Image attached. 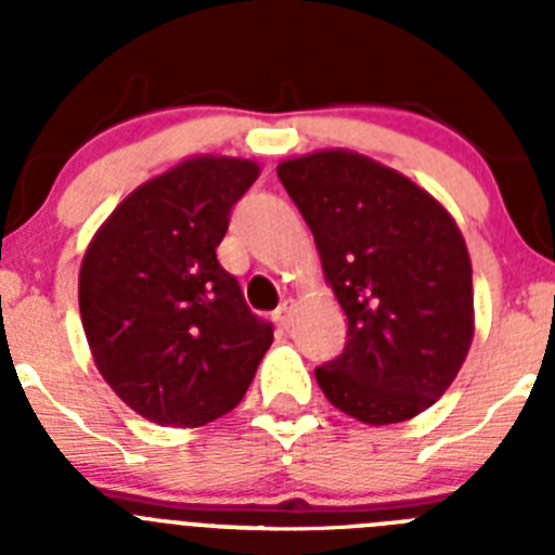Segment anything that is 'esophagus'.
Returning a JSON list of instances; mask_svg holds the SVG:
<instances>
[{
    "label": "esophagus",
    "mask_w": 555,
    "mask_h": 555,
    "mask_svg": "<svg viewBox=\"0 0 555 555\" xmlns=\"http://www.w3.org/2000/svg\"><path fill=\"white\" fill-rule=\"evenodd\" d=\"M274 320L281 322L283 327H288L294 322V300H283L281 308L274 311Z\"/></svg>",
    "instance_id": "1"
}]
</instances>
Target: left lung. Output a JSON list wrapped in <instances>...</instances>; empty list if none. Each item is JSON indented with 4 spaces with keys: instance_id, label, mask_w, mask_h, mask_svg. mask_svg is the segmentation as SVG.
I'll list each match as a JSON object with an SVG mask.
<instances>
[{
    "instance_id": "8db88e82",
    "label": "left lung",
    "mask_w": 555,
    "mask_h": 555,
    "mask_svg": "<svg viewBox=\"0 0 555 555\" xmlns=\"http://www.w3.org/2000/svg\"><path fill=\"white\" fill-rule=\"evenodd\" d=\"M278 178L347 313L345 352L313 370L320 389L366 425L423 414L473 345V263L459 224L428 191L358 152L283 160Z\"/></svg>"
}]
</instances>
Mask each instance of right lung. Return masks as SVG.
I'll use <instances>...</instances> for the list:
<instances>
[{"instance_id":"1","label":"right lung","mask_w":555,"mask_h":555,"mask_svg":"<svg viewBox=\"0 0 555 555\" xmlns=\"http://www.w3.org/2000/svg\"><path fill=\"white\" fill-rule=\"evenodd\" d=\"M258 164L199 155L146 180L96 230L80 317L96 370L150 423L199 428L242 403L272 325L217 261Z\"/></svg>"}]
</instances>
